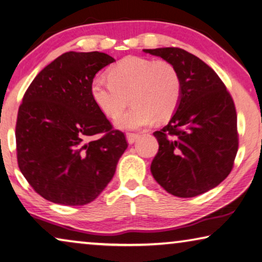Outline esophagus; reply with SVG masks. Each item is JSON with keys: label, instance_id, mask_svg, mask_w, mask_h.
<instances>
[{"label": "esophagus", "instance_id": "1", "mask_svg": "<svg viewBox=\"0 0 262 262\" xmlns=\"http://www.w3.org/2000/svg\"><path fill=\"white\" fill-rule=\"evenodd\" d=\"M139 137H140V135H138V134H127L126 139L128 141V144H134L135 141L139 138Z\"/></svg>", "mask_w": 262, "mask_h": 262}]
</instances>
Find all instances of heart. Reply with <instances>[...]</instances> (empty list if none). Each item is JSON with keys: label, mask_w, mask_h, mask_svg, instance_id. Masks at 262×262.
I'll return each mask as SVG.
<instances>
[{"label": "heart", "mask_w": 262, "mask_h": 262, "mask_svg": "<svg viewBox=\"0 0 262 262\" xmlns=\"http://www.w3.org/2000/svg\"><path fill=\"white\" fill-rule=\"evenodd\" d=\"M93 100L109 117H115L131 101L135 104L116 118L121 128L136 130L158 119L168 118L182 95L181 75L167 60L126 57L111 68L110 78L96 76L91 87Z\"/></svg>", "instance_id": "b5f03b06"}]
</instances>
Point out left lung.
<instances>
[{
    "label": "left lung",
    "mask_w": 262,
    "mask_h": 262,
    "mask_svg": "<svg viewBox=\"0 0 262 262\" xmlns=\"http://www.w3.org/2000/svg\"><path fill=\"white\" fill-rule=\"evenodd\" d=\"M144 51L173 63L182 80L177 113L153 134L159 143L153 178L178 197L207 192L233 168L239 145L234 102L216 72L196 55L179 47Z\"/></svg>",
    "instance_id": "8db88e82"
}]
</instances>
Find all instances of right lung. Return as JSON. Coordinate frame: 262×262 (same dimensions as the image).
<instances>
[{
	"instance_id": "right-lung-1",
	"label": "right lung",
	"mask_w": 262,
	"mask_h": 262,
	"mask_svg": "<svg viewBox=\"0 0 262 262\" xmlns=\"http://www.w3.org/2000/svg\"><path fill=\"white\" fill-rule=\"evenodd\" d=\"M114 61L97 51L66 52L39 72L24 94L16 122L17 161L47 201L88 204L114 177L127 141L91 92L96 73Z\"/></svg>"
}]
</instances>
